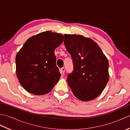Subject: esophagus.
Segmentation results:
<instances>
[{"label":"esophagus","mask_w":130,"mask_h":130,"mask_svg":"<svg viewBox=\"0 0 130 130\" xmlns=\"http://www.w3.org/2000/svg\"><path fill=\"white\" fill-rule=\"evenodd\" d=\"M65 71V69L64 68H62L60 69V73H61L62 74H64Z\"/></svg>","instance_id":"obj_1"}]
</instances>
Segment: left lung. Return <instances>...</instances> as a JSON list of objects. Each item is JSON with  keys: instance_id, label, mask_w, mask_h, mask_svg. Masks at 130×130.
Segmentation results:
<instances>
[{"instance_id": "8db88e82", "label": "left lung", "mask_w": 130, "mask_h": 130, "mask_svg": "<svg viewBox=\"0 0 130 130\" xmlns=\"http://www.w3.org/2000/svg\"><path fill=\"white\" fill-rule=\"evenodd\" d=\"M64 45L73 60L69 86L76 98L89 101L97 97L109 80V63L96 42L81 35H64Z\"/></svg>"}]
</instances>
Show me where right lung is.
<instances>
[{
    "instance_id": "add662e5",
    "label": "right lung",
    "mask_w": 130,
    "mask_h": 130,
    "mask_svg": "<svg viewBox=\"0 0 130 130\" xmlns=\"http://www.w3.org/2000/svg\"><path fill=\"white\" fill-rule=\"evenodd\" d=\"M61 34L41 32L27 40L15 57L17 76L27 92L36 95L49 93L61 74L56 65L55 48L63 42Z\"/></svg>"
}]
</instances>
